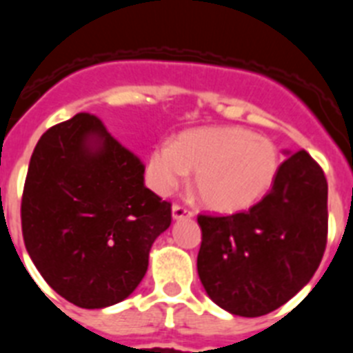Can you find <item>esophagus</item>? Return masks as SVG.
Here are the masks:
<instances>
[{
  "mask_svg": "<svg viewBox=\"0 0 353 353\" xmlns=\"http://www.w3.org/2000/svg\"><path fill=\"white\" fill-rule=\"evenodd\" d=\"M171 214H173V219H187V217H192V212L189 208L182 207V205L174 203L173 208H171Z\"/></svg>",
  "mask_w": 353,
  "mask_h": 353,
  "instance_id": "obj_1",
  "label": "esophagus"
}]
</instances>
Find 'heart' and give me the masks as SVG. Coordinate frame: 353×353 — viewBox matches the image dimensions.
<instances>
[{"label":"heart","mask_w":353,"mask_h":353,"mask_svg":"<svg viewBox=\"0 0 353 353\" xmlns=\"http://www.w3.org/2000/svg\"><path fill=\"white\" fill-rule=\"evenodd\" d=\"M277 164V150L267 138L240 127H210L180 134L173 146H155L146 171L159 194H171L187 171H194L196 194L205 207L236 212L263 196Z\"/></svg>","instance_id":"1"}]
</instances>
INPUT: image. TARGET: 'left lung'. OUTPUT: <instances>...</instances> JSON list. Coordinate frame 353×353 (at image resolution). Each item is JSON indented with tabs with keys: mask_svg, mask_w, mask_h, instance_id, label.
Here are the masks:
<instances>
[{
	"mask_svg": "<svg viewBox=\"0 0 353 353\" xmlns=\"http://www.w3.org/2000/svg\"><path fill=\"white\" fill-rule=\"evenodd\" d=\"M327 179L305 150L288 155L249 210L199 214L198 274L208 297L239 316H261L304 288L327 245Z\"/></svg>",
	"mask_w": 353,
	"mask_h": 353,
	"instance_id": "8db88e82",
	"label": "left lung"
}]
</instances>
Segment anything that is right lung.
I'll return each mask as SVG.
<instances>
[{
  "instance_id": "add662e5",
  "label": "right lung",
  "mask_w": 353,
  "mask_h": 353,
  "mask_svg": "<svg viewBox=\"0 0 353 353\" xmlns=\"http://www.w3.org/2000/svg\"><path fill=\"white\" fill-rule=\"evenodd\" d=\"M145 164L95 114L42 134L21 201L28 254L72 304L101 310L127 299L148 269L154 240L171 224V203L143 183Z\"/></svg>"
}]
</instances>
